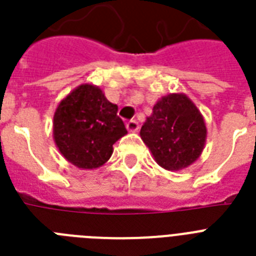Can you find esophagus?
<instances>
[{"mask_svg": "<svg viewBox=\"0 0 256 256\" xmlns=\"http://www.w3.org/2000/svg\"><path fill=\"white\" fill-rule=\"evenodd\" d=\"M126 128H128L130 132H138L140 124H138V122H136V120H128V124H126Z\"/></svg>", "mask_w": 256, "mask_h": 256, "instance_id": "34e87169", "label": "esophagus"}]
</instances>
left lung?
Returning a JSON list of instances; mask_svg holds the SVG:
<instances>
[{
  "mask_svg": "<svg viewBox=\"0 0 256 256\" xmlns=\"http://www.w3.org/2000/svg\"><path fill=\"white\" fill-rule=\"evenodd\" d=\"M140 134L160 168L179 171L200 156L207 128L194 102L183 92H171L156 100Z\"/></svg>",
  "mask_w": 256,
  "mask_h": 256,
  "instance_id": "8db88e82",
  "label": "left lung"
}]
</instances>
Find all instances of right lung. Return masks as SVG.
Returning <instances> with one entry per match:
<instances>
[{
  "label": "right lung",
  "mask_w": 256,
  "mask_h": 256,
  "mask_svg": "<svg viewBox=\"0 0 256 256\" xmlns=\"http://www.w3.org/2000/svg\"><path fill=\"white\" fill-rule=\"evenodd\" d=\"M116 112L118 106L108 102L98 86L82 84L70 92L53 118L54 142L64 158L82 170L106 164L112 144L128 134Z\"/></svg>",
  "instance_id": "add662e5"
}]
</instances>
